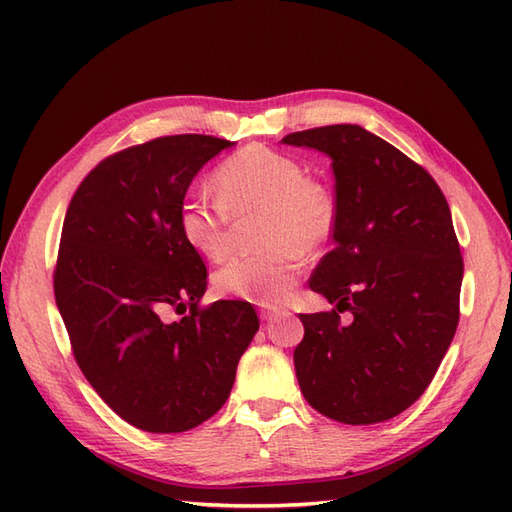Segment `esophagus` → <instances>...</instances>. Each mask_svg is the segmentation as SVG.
<instances>
[{
    "instance_id": "34e87169",
    "label": "esophagus",
    "mask_w": 512,
    "mask_h": 512,
    "mask_svg": "<svg viewBox=\"0 0 512 512\" xmlns=\"http://www.w3.org/2000/svg\"><path fill=\"white\" fill-rule=\"evenodd\" d=\"M277 314H279L277 308H262V310H259V317H262L264 321H273Z\"/></svg>"
}]
</instances>
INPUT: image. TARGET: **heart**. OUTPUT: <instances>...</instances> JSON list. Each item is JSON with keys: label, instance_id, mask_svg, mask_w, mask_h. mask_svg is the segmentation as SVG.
<instances>
[{"label": "heart", "instance_id": "heart-1", "mask_svg": "<svg viewBox=\"0 0 512 512\" xmlns=\"http://www.w3.org/2000/svg\"><path fill=\"white\" fill-rule=\"evenodd\" d=\"M217 202L189 195L180 202L178 228L184 242L211 262L231 255L237 224L259 215L255 255L237 257L217 270L215 290L224 297L262 306L284 301L306 264L332 239L336 206L321 182L308 178L297 158L266 145H246L213 171Z\"/></svg>", "mask_w": 512, "mask_h": 512}]
</instances>
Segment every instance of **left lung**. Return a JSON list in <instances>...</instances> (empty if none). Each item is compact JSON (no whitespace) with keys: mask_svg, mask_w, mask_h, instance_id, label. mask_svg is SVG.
<instances>
[{"mask_svg":"<svg viewBox=\"0 0 512 512\" xmlns=\"http://www.w3.org/2000/svg\"><path fill=\"white\" fill-rule=\"evenodd\" d=\"M284 143L328 154L336 180L334 248L308 281L336 308L299 314L301 394L336 422L389 420L424 394L460 321L464 262L447 198L427 169L358 125Z\"/></svg>","mask_w":512,"mask_h":512,"instance_id":"1","label":"left lung"}]
</instances>
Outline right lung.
Returning <instances> with one entry per match:
<instances>
[{
    "instance_id": "add662e5",
    "label": "right lung",
    "mask_w": 512,
    "mask_h": 512,
    "mask_svg": "<svg viewBox=\"0 0 512 512\" xmlns=\"http://www.w3.org/2000/svg\"><path fill=\"white\" fill-rule=\"evenodd\" d=\"M228 145L178 134L116 151L63 220L52 279L74 361L112 411L149 433L209 420L259 330L248 301L202 306L209 273L178 228L193 176Z\"/></svg>"
}]
</instances>
